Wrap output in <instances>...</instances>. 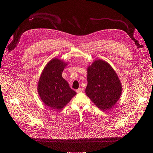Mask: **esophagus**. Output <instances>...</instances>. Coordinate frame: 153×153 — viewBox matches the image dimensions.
Returning <instances> with one entry per match:
<instances>
[{"mask_svg":"<svg viewBox=\"0 0 153 153\" xmlns=\"http://www.w3.org/2000/svg\"><path fill=\"white\" fill-rule=\"evenodd\" d=\"M77 93H79V92H81L82 91V88H79V89H77L76 91Z\"/></svg>","mask_w":153,"mask_h":153,"instance_id":"esophagus-1","label":"esophagus"}]
</instances>
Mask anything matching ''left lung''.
Here are the masks:
<instances>
[{
    "instance_id": "8db88e82",
    "label": "left lung",
    "mask_w": 153,
    "mask_h": 153,
    "mask_svg": "<svg viewBox=\"0 0 153 153\" xmlns=\"http://www.w3.org/2000/svg\"><path fill=\"white\" fill-rule=\"evenodd\" d=\"M85 93L102 110L113 107L122 94L121 82L110 64L102 60L94 61L87 69Z\"/></svg>"
}]
</instances>
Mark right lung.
I'll list each match as a JSON object with an SVG mask.
<instances>
[{
    "label": "right lung",
    "mask_w": 153,
    "mask_h": 153,
    "mask_svg": "<svg viewBox=\"0 0 153 153\" xmlns=\"http://www.w3.org/2000/svg\"><path fill=\"white\" fill-rule=\"evenodd\" d=\"M66 65L58 59H53L43 69L39 80L38 91L40 98L53 109L62 108L76 94L62 77Z\"/></svg>",
    "instance_id": "1"
}]
</instances>
